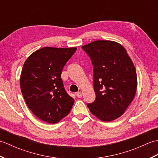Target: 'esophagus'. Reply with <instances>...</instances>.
Returning a JSON list of instances; mask_svg holds the SVG:
<instances>
[{"label": "esophagus", "mask_w": 158, "mask_h": 158, "mask_svg": "<svg viewBox=\"0 0 158 158\" xmlns=\"http://www.w3.org/2000/svg\"><path fill=\"white\" fill-rule=\"evenodd\" d=\"M75 94H76L77 97H78V98H81V97H82L83 93L81 92H77Z\"/></svg>", "instance_id": "34e87169"}]
</instances>
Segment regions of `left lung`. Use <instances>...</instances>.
Returning <instances> with one entry per match:
<instances>
[{"instance_id": "left-lung-1", "label": "left lung", "mask_w": 158, "mask_h": 158, "mask_svg": "<svg viewBox=\"0 0 158 158\" xmlns=\"http://www.w3.org/2000/svg\"><path fill=\"white\" fill-rule=\"evenodd\" d=\"M94 66V102L87 106L103 122L122 116L135 98L137 76L126 49L112 41L98 40L82 46Z\"/></svg>"}]
</instances>
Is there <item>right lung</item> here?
<instances>
[{
    "instance_id": "1",
    "label": "right lung",
    "mask_w": 158,
    "mask_h": 158,
    "mask_svg": "<svg viewBox=\"0 0 158 158\" xmlns=\"http://www.w3.org/2000/svg\"><path fill=\"white\" fill-rule=\"evenodd\" d=\"M76 48L45 47L36 50L23 64L20 88L26 105L35 115L56 123L70 113L75 100L66 93L62 70Z\"/></svg>"
}]
</instances>
